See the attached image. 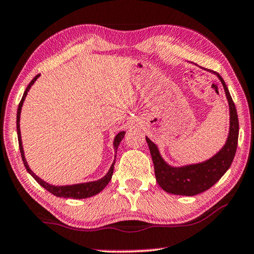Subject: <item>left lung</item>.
Wrapping results in <instances>:
<instances>
[{"label":"left lung","mask_w":254,"mask_h":254,"mask_svg":"<svg viewBox=\"0 0 254 254\" xmlns=\"http://www.w3.org/2000/svg\"><path fill=\"white\" fill-rule=\"evenodd\" d=\"M204 69L216 75L224 88L230 110L229 134H227L225 144L213 157L203 162L180 167H174L167 163L165 159L161 157L156 143H153L148 136H145L150 153H151L157 182L159 186L169 194L194 196L207 190L229 170L235 156L239 137V119L235 105L231 97L229 88L221 75L213 70L206 69V68Z\"/></svg>","instance_id":"left-lung-1"}]
</instances>
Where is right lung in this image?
<instances>
[{"label":"right lung","instance_id":"add662e5","mask_svg":"<svg viewBox=\"0 0 254 254\" xmlns=\"http://www.w3.org/2000/svg\"><path fill=\"white\" fill-rule=\"evenodd\" d=\"M39 75H37L34 78L31 80V83L28 85V87L25 88V91L23 93V96L21 98V102L18 107V113H16V132H18V140H19V148H20V152H21V157H22V160L24 163L25 169H27L28 173L32 176V177L36 179V182L40 185V186L47 189L51 194L57 196V197H64V198H75V199H81V198H88V197L95 196L98 192H101L103 189L106 187V185L110 183V180L112 179V175H113L114 171V163H115V158H117V152H118V148L120 145V142H121L122 139L124 137V134H126V131H121L119 132L117 135L114 137L113 141V147H114V151H115V158L114 161L112 163V166L110 167L107 174L98 180H94V182H87V183H81V184H74V185H66V186H56V185H51L49 183L42 180L40 177L33 173V171L30 169V167L27 162V159L24 157V151H23V145H22V139H21V131H20V115H21V110H22V105L23 102L27 97V94L31 88V86L34 84L38 78H39Z\"/></svg>","mask_w":254,"mask_h":254}]
</instances>
